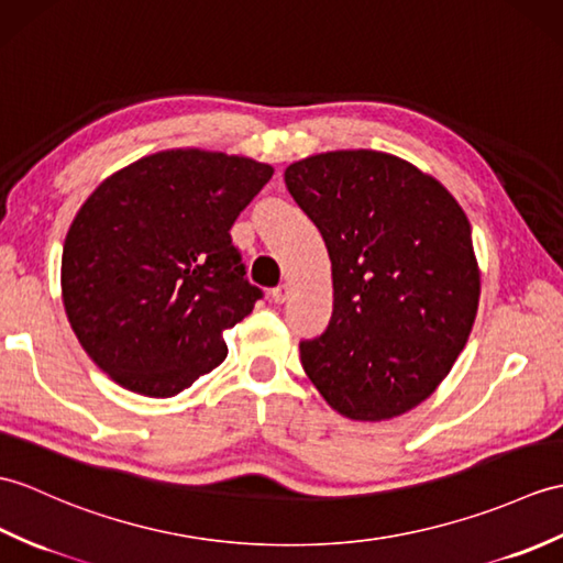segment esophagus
<instances>
[{"mask_svg":"<svg viewBox=\"0 0 563 563\" xmlns=\"http://www.w3.org/2000/svg\"><path fill=\"white\" fill-rule=\"evenodd\" d=\"M287 295H290V285H285V283L278 285V287H273V290H271V299L276 305H283L285 299H287Z\"/></svg>","mask_w":563,"mask_h":563,"instance_id":"34e87169","label":"esophagus"}]
</instances>
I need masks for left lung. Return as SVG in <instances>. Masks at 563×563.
Here are the masks:
<instances>
[{
    "label": "left lung",
    "mask_w": 563,
    "mask_h": 563,
    "mask_svg": "<svg viewBox=\"0 0 563 563\" xmlns=\"http://www.w3.org/2000/svg\"><path fill=\"white\" fill-rule=\"evenodd\" d=\"M285 187L321 232L333 313L299 357L333 410L382 422L434 394L479 305L470 220L439 179L382 151L287 165Z\"/></svg>",
    "instance_id": "8db88e82"
}]
</instances>
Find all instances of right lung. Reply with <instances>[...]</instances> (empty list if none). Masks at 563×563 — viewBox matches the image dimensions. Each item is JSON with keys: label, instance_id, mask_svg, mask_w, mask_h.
I'll use <instances>...</instances> for the list:
<instances>
[{"label": "right lung", "instance_id": "obj_1", "mask_svg": "<svg viewBox=\"0 0 563 563\" xmlns=\"http://www.w3.org/2000/svg\"><path fill=\"white\" fill-rule=\"evenodd\" d=\"M273 177L242 155L173 148L117 169L78 208L62 252V302L114 384L169 398L228 357L222 331L261 292L230 228Z\"/></svg>", "mask_w": 563, "mask_h": 563}]
</instances>
